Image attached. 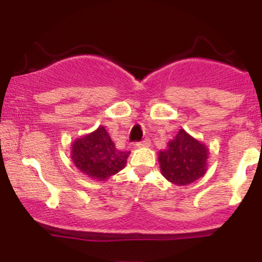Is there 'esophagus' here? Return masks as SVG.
<instances>
[{
    "instance_id": "34e87169",
    "label": "esophagus",
    "mask_w": 262,
    "mask_h": 262,
    "mask_svg": "<svg viewBox=\"0 0 262 262\" xmlns=\"http://www.w3.org/2000/svg\"><path fill=\"white\" fill-rule=\"evenodd\" d=\"M137 145L139 146V148H148V146L151 145V141H150L149 139H145V140H143V141H139V143H138Z\"/></svg>"
}]
</instances>
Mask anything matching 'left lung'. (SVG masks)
<instances>
[{
  "label": "left lung",
  "mask_w": 262,
  "mask_h": 262,
  "mask_svg": "<svg viewBox=\"0 0 262 262\" xmlns=\"http://www.w3.org/2000/svg\"><path fill=\"white\" fill-rule=\"evenodd\" d=\"M169 148L159 152L162 175L175 185L185 186L206 173L208 150L183 129L169 143Z\"/></svg>",
  "instance_id": "1"
}]
</instances>
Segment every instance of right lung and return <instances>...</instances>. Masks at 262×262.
<instances>
[{"label":"right lung","mask_w":262,"mask_h":262,"mask_svg":"<svg viewBox=\"0 0 262 262\" xmlns=\"http://www.w3.org/2000/svg\"><path fill=\"white\" fill-rule=\"evenodd\" d=\"M130 151H121L103 127L75 140L71 158L75 166L91 179L106 180L124 167Z\"/></svg>","instance_id":"right-lung-1"}]
</instances>
